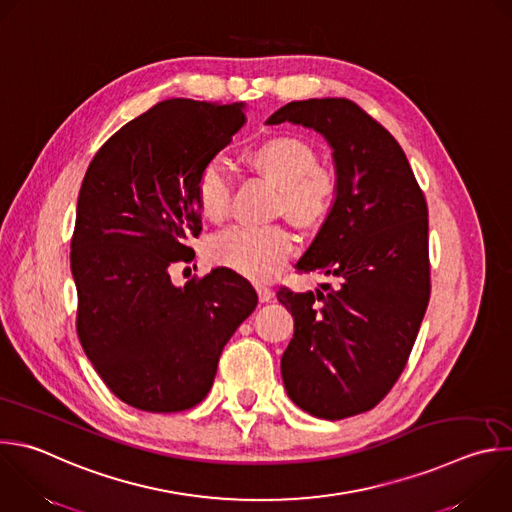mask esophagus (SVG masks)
Wrapping results in <instances>:
<instances>
[{"instance_id": "1", "label": "esophagus", "mask_w": 512, "mask_h": 512, "mask_svg": "<svg viewBox=\"0 0 512 512\" xmlns=\"http://www.w3.org/2000/svg\"><path fill=\"white\" fill-rule=\"evenodd\" d=\"M257 295H259V301L261 303H269L273 299V291L269 287H263V285H257Z\"/></svg>"}]
</instances>
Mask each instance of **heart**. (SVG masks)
I'll list each match as a JSON object with an SVG mask.
<instances>
[{
    "instance_id": "heart-1",
    "label": "heart",
    "mask_w": 512,
    "mask_h": 512,
    "mask_svg": "<svg viewBox=\"0 0 512 512\" xmlns=\"http://www.w3.org/2000/svg\"><path fill=\"white\" fill-rule=\"evenodd\" d=\"M249 162L261 177L277 187L273 213L295 229L319 231L337 205V181L321 168L317 150L295 136H277L249 152ZM233 177L223 160H209L195 181V201L207 221L219 223L229 213ZM293 239L281 225L233 227L207 243V259L251 281H269L285 267Z\"/></svg>"
}]
</instances>
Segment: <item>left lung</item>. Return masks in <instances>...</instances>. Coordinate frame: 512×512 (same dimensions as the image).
Wrapping results in <instances>:
<instances>
[{
	"mask_svg": "<svg viewBox=\"0 0 512 512\" xmlns=\"http://www.w3.org/2000/svg\"><path fill=\"white\" fill-rule=\"evenodd\" d=\"M317 130L333 148L337 205L297 271L335 285L277 299L295 333L281 358L289 398L342 420L372 410L398 382L430 299L428 207L398 140L348 98L289 102L267 124Z\"/></svg>",
	"mask_w": 512,
	"mask_h": 512,
	"instance_id": "obj_1",
	"label": "left lung"
}]
</instances>
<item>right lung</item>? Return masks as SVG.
I'll list each match as a JSON object with an SVG mask.
<instances>
[{
  "mask_svg": "<svg viewBox=\"0 0 512 512\" xmlns=\"http://www.w3.org/2000/svg\"><path fill=\"white\" fill-rule=\"evenodd\" d=\"M243 108L158 102L102 144L82 181L70 251L76 331L110 392L136 410L197 406L225 344L257 307L255 289L229 269L185 287L168 273L195 259V181L243 128Z\"/></svg>",
  "mask_w": 512,
  "mask_h": 512,
  "instance_id": "add662e5",
  "label": "right lung"
}]
</instances>
